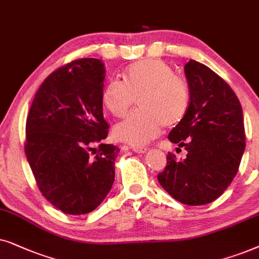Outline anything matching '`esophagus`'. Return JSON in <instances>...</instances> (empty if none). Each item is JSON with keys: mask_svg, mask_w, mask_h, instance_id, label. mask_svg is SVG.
Wrapping results in <instances>:
<instances>
[{"mask_svg": "<svg viewBox=\"0 0 259 259\" xmlns=\"http://www.w3.org/2000/svg\"><path fill=\"white\" fill-rule=\"evenodd\" d=\"M132 149L135 151V153H137V154H144V153H147V150H148V148H146V147H137V146H134Z\"/></svg>", "mask_w": 259, "mask_h": 259, "instance_id": "obj_1", "label": "esophagus"}]
</instances>
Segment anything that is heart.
<instances>
[{
	"mask_svg": "<svg viewBox=\"0 0 259 259\" xmlns=\"http://www.w3.org/2000/svg\"><path fill=\"white\" fill-rule=\"evenodd\" d=\"M125 81L112 79L104 86L102 102L115 117H123L140 98L139 111L113 126L117 140L144 146L160 135L162 127L174 126L185 118L191 94L185 80L162 60L147 59L130 65Z\"/></svg>",
	"mask_w": 259,
	"mask_h": 259,
	"instance_id": "obj_1",
	"label": "heart"
}]
</instances>
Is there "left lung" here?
Returning a JSON list of instances; mask_svg holds the SVG:
<instances>
[{
  "mask_svg": "<svg viewBox=\"0 0 259 259\" xmlns=\"http://www.w3.org/2000/svg\"><path fill=\"white\" fill-rule=\"evenodd\" d=\"M191 102L185 118L168 135L187 150L178 161L168 153L157 180L185 205H206L218 199L236 177L245 150L243 110L230 85L204 64L185 65Z\"/></svg>",
  "mask_w": 259,
  "mask_h": 259,
  "instance_id": "left-lung-1",
  "label": "left lung"
}]
</instances>
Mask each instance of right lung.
Returning <instances> with one entry per match:
<instances>
[{
  "label": "right lung",
  "mask_w": 259,
  "mask_h": 259,
  "mask_svg": "<svg viewBox=\"0 0 259 259\" xmlns=\"http://www.w3.org/2000/svg\"><path fill=\"white\" fill-rule=\"evenodd\" d=\"M105 67L84 58L45 79L26 122L25 151L40 192L67 214L80 215L101 205L115 181L118 147L101 143L109 124L103 116Z\"/></svg>",
  "instance_id": "add662e5"
}]
</instances>
